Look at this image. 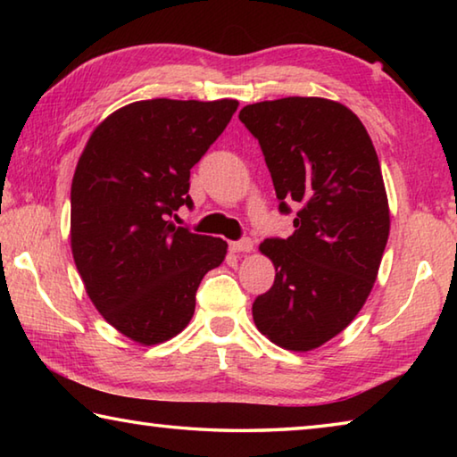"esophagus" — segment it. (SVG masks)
<instances>
[{
    "instance_id": "obj_1",
    "label": "esophagus",
    "mask_w": 457,
    "mask_h": 457,
    "mask_svg": "<svg viewBox=\"0 0 457 457\" xmlns=\"http://www.w3.org/2000/svg\"><path fill=\"white\" fill-rule=\"evenodd\" d=\"M229 250L231 252H237V253H247V252H252L253 250V242L252 239H239V242H234V244H229Z\"/></svg>"
}]
</instances>
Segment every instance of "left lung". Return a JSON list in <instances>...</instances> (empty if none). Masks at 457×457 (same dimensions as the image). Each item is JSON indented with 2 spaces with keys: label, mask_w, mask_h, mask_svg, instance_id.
<instances>
[{
  "label": "left lung",
  "mask_w": 457,
  "mask_h": 457,
  "mask_svg": "<svg viewBox=\"0 0 457 457\" xmlns=\"http://www.w3.org/2000/svg\"><path fill=\"white\" fill-rule=\"evenodd\" d=\"M239 120L258 138L280 212L298 205L296 231L260 244L276 278L253 322L286 351H314L349 327L375 286L391 228L381 165L367 129L337 100H264Z\"/></svg>",
  "instance_id": "8db88e82"
}]
</instances>
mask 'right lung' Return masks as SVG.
<instances>
[{
    "label": "right lung",
    "instance_id": "obj_1",
    "mask_svg": "<svg viewBox=\"0 0 457 457\" xmlns=\"http://www.w3.org/2000/svg\"><path fill=\"white\" fill-rule=\"evenodd\" d=\"M237 100L153 98L92 130L71 191V245L90 303L143 346L173 338L195 312L204 276L228 253L221 237L169 221L191 207L189 171L237 111Z\"/></svg>",
    "mask_w": 457,
    "mask_h": 457
}]
</instances>
